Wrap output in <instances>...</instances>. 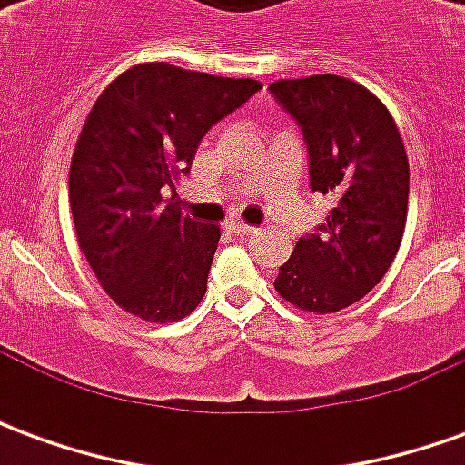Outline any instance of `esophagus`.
Returning a JSON list of instances; mask_svg holds the SVG:
<instances>
[{"label": "esophagus", "instance_id": "34e87169", "mask_svg": "<svg viewBox=\"0 0 465 465\" xmlns=\"http://www.w3.org/2000/svg\"><path fill=\"white\" fill-rule=\"evenodd\" d=\"M229 232H232L233 236H252V233H256L259 229H256V226H249V223L236 222V223H229Z\"/></svg>", "mask_w": 465, "mask_h": 465}]
</instances>
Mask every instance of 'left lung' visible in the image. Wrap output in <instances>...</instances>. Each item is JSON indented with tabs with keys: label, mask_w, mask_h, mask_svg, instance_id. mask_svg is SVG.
Instances as JSON below:
<instances>
[{
	"label": "left lung",
	"mask_w": 465,
	"mask_h": 465,
	"mask_svg": "<svg viewBox=\"0 0 465 465\" xmlns=\"http://www.w3.org/2000/svg\"><path fill=\"white\" fill-rule=\"evenodd\" d=\"M269 89L302 126L312 192L333 199L326 223L296 242L273 286L302 312H341L399 253L409 212L403 139L379 96L343 76L279 79Z\"/></svg>",
	"instance_id": "8db88e82"
}]
</instances>
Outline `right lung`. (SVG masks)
Masks as SVG:
<instances>
[{"label": "right lung", "mask_w": 465, "mask_h": 465, "mask_svg": "<svg viewBox=\"0 0 465 465\" xmlns=\"http://www.w3.org/2000/svg\"><path fill=\"white\" fill-rule=\"evenodd\" d=\"M259 89L256 79L146 62L92 106L69 166V203L79 249L126 313L172 323L203 299L219 223L193 222L163 192L192 169L203 134Z\"/></svg>", "instance_id": "obj_1"}]
</instances>
